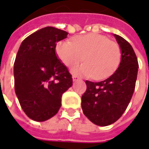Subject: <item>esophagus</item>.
<instances>
[{
    "mask_svg": "<svg viewBox=\"0 0 149 149\" xmlns=\"http://www.w3.org/2000/svg\"><path fill=\"white\" fill-rule=\"evenodd\" d=\"M72 78H73V80H74V81H78V80H79V79H80V78L78 77L77 75H73Z\"/></svg>",
    "mask_w": 149,
    "mask_h": 149,
    "instance_id": "obj_1",
    "label": "esophagus"
}]
</instances>
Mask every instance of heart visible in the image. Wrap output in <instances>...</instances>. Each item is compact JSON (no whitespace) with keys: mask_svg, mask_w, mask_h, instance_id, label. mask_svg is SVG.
Instances as JSON below:
<instances>
[{"mask_svg":"<svg viewBox=\"0 0 149 149\" xmlns=\"http://www.w3.org/2000/svg\"><path fill=\"white\" fill-rule=\"evenodd\" d=\"M56 54L68 68H73L82 60L84 63L74 69V74L94 79H104L116 71L121 62L122 52L118 44L95 33L75 36L56 45Z\"/></svg>","mask_w":149,"mask_h":149,"instance_id":"obj_1","label":"heart"}]
</instances>
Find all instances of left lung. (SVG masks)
<instances>
[{
    "mask_svg": "<svg viewBox=\"0 0 149 149\" xmlns=\"http://www.w3.org/2000/svg\"><path fill=\"white\" fill-rule=\"evenodd\" d=\"M121 48L120 65L111 76L100 82L86 80V91L81 98L84 114L99 126L116 122L126 110L135 89L139 63L131 45L114 35Z\"/></svg>",
    "mask_w": 149,
    "mask_h": 149,
    "instance_id": "1",
    "label": "left lung"
}]
</instances>
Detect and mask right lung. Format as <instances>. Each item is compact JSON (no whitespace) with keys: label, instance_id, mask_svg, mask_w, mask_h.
<instances>
[{"label":"right lung","instance_id":"obj_1","mask_svg":"<svg viewBox=\"0 0 149 149\" xmlns=\"http://www.w3.org/2000/svg\"><path fill=\"white\" fill-rule=\"evenodd\" d=\"M68 33L48 26L20 45L14 63L15 91L26 114L42 122L55 115L61 97L72 86V75L55 54L56 43Z\"/></svg>","mask_w":149,"mask_h":149}]
</instances>
